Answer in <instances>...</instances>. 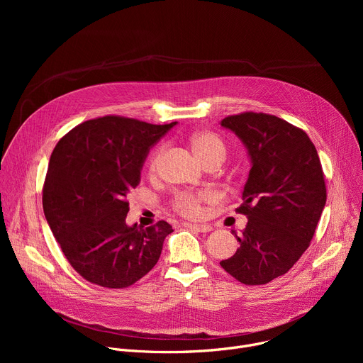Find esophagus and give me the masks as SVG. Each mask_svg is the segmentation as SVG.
I'll use <instances>...</instances> for the list:
<instances>
[{"mask_svg": "<svg viewBox=\"0 0 363 363\" xmlns=\"http://www.w3.org/2000/svg\"><path fill=\"white\" fill-rule=\"evenodd\" d=\"M186 227L191 228V230H195L198 233H210L213 230V227L210 224H192V223H188Z\"/></svg>", "mask_w": 363, "mask_h": 363, "instance_id": "34e87169", "label": "esophagus"}]
</instances>
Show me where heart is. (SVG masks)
Segmentation results:
<instances>
[{
    "mask_svg": "<svg viewBox=\"0 0 363 363\" xmlns=\"http://www.w3.org/2000/svg\"><path fill=\"white\" fill-rule=\"evenodd\" d=\"M191 145L196 157L201 160V162L210 161V160H218L224 161L225 158V145L224 142L214 133L210 132H198L191 138ZM161 157V150L153 155L150 160V169L157 168L158 160ZM210 198V194L201 192V194H192V192H181L175 196V208L188 217H195L199 214V202L202 199Z\"/></svg>",
    "mask_w": 363,
    "mask_h": 363,
    "instance_id": "obj_1",
    "label": "heart"
}]
</instances>
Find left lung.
<instances>
[{
	"mask_svg": "<svg viewBox=\"0 0 363 363\" xmlns=\"http://www.w3.org/2000/svg\"><path fill=\"white\" fill-rule=\"evenodd\" d=\"M247 149L251 169L237 211L248 221L235 254L221 267L257 286L286 274L313 238L326 203L318 150L301 129L266 113L245 112L221 121Z\"/></svg>",
	"mask_w": 363,
	"mask_h": 363,
	"instance_id": "left-lung-1",
	"label": "left lung"
}]
</instances>
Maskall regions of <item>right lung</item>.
I'll use <instances>...</instances> for the list:
<instances>
[{"instance_id": "obj_1", "label": "right lung", "mask_w": 363, "mask_h": 363, "mask_svg": "<svg viewBox=\"0 0 363 363\" xmlns=\"http://www.w3.org/2000/svg\"><path fill=\"white\" fill-rule=\"evenodd\" d=\"M175 125L103 116L72 129L51 153L44 216L69 263L87 281L129 287L158 263L172 225H128L126 196L140 182L149 149Z\"/></svg>"}]
</instances>
